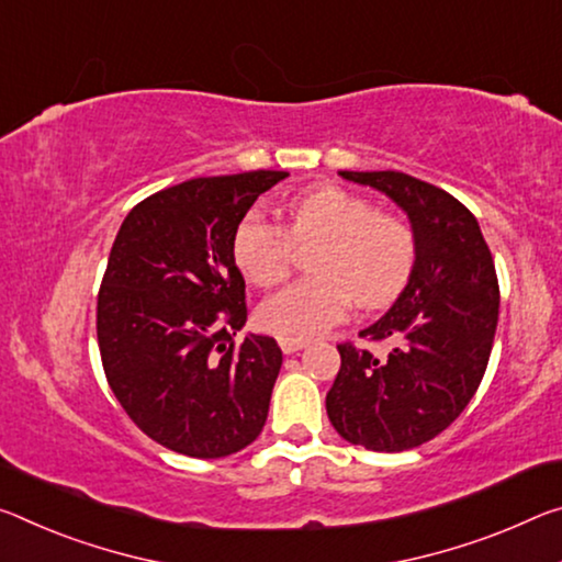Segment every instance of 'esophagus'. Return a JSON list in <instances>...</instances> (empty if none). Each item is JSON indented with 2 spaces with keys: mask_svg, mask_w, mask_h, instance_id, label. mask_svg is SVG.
<instances>
[{
  "mask_svg": "<svg viewBox=\"0 0 562 562\" xmlns=\"http://www.w3.org/2000/svg\"><path fill=\"white\" fill-rule=\"evenodd\" d=\"M305 340H288V337H280V347L284 355H292V352H300L302 347H305Z\"/></svg>",
  "mask_w": 562,
  "mask_h": 562,
  "instance_id": "esophagus-1",
  "label": "esophagus"
}]
</instances>
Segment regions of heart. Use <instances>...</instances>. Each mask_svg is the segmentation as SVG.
Segmentation results:
<instances>
[{
  "mask_svg": "<svg viewBox=\"0 0 562 562\" xmlns=\"http://www.w3.org/2000/svg\"><path fill=\"white\" fill-rule=\"evenodd\" d=\"M313 278L262 302L257 325L288 340H310L347 315L352 302L375 310L393 302L413 278L417 243L407 222L382 215L342 187H315L288 204V229L247 215L233 237L239 270L257 288L288 278L295 245H315Z\"/></svg>",
  "mask_w": 562,
  "mask_h": 562,
  "instance_id": "heart-1",
  "label": "heart"
}]
</instances>
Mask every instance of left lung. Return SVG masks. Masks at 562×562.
<instances>
[{
    "instance_id": "obj_1",
    "label": "left lung",
    "mask_w": 562,
    "mask_h": 562,
    "mask_svg": "<svg viewBox=\"0 0 562 562\" xmlns=\"http://www.w3.org/2000/svg\"><path fill=\"white\" fill-rule=\"evenodd\" d=\"M340 175L405 212L417 257L393 307L360 333L393 340L387 358L337 345L327 417L347 442L403 452L456 420L485 375L501 307L495 265L473 212L440 187L393 169Z\"/></svg>"
}]
</instances>
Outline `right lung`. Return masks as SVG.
<instances>
[{
  "label": "right lung",
  "instance_id": "obj_1",
  "mask_svg": "<svg viewBox=\"0 0 562 562\" xmlns=\"http://www.w3.org/2000/svg\"><path fill=\"white\" fill-rule=\"evenodd\" d=\"M288 172L198 177L142 200L124 217L97 297L104 375L155 442L225 458L262 432L282 350L245 327L235 229Z\"/></svg>",
  "mask_w": 562,
  "mask_h": 562
}]
</instances>
